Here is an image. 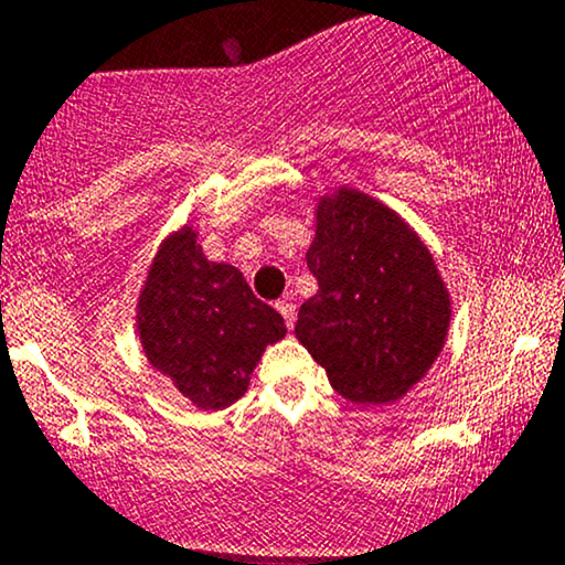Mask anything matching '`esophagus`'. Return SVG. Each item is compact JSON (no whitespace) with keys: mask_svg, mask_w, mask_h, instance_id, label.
<instances>
[{"mask_svg":"<svg viewBox=\"0 0 565 565\" xmlns=\"http://www.w3.org/2000/svg\"><path fill=\"white\" fill-rule=\"evenodd\" d=\"M277 312L285 317V326H288V328L296 326V303L280 301V303H277Z\"/></svg>","mask_w":565,"mask_h":565,"instance_id":"obj_1","label":"esophagus"}]
</instances>
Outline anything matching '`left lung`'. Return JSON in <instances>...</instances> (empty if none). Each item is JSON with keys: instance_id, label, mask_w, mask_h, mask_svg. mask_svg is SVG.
Wrapping results in <instances>:
<instances>
[{"instance_id": "8db88e82", "label": "left lung", "mask_w": 565, "mask_h": 565, "mask_svg": "<svg viewBox=\"0 0 565 565\" xmlns=\"http://www.w3.org/2000/svg\"><path fill=\"white\" fill-rule=\"evenodd\" d=\"M307 266L317 294L296 339L341 397L390 405L433 367L451 326V296L422 237L358 189L322 194Z\"/></svg>"}]
</instances>
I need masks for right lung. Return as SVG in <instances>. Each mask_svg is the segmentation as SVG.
Instances as JSON below:
<instances>
[{
    "instance_id": "add662e5",
    "label": "right lung",
    "mask_w": 565,
    "mask_h": 565,
    "mask_svg": "<svg viewBox=\"0 0 565 565\" xmlns=\"http://www.w3.org/2000/svg\"><path fill=\"white\" fill-rule=\"evenodd\" d=\"M136 331L154 371L200 411H221L245 395L253 367L282 339L285 322L253 296L237 266L207 262L186 224L151 258Z\"/></svg>"
}]
</instances>
